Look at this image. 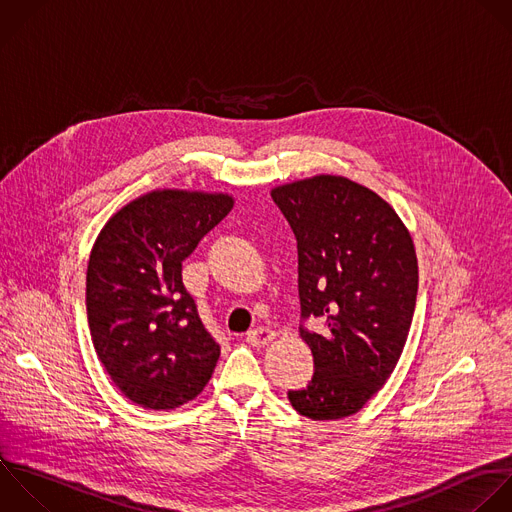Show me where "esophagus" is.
Here are the masks:
<instances>
[{
  "label": "esophagus",
  "mask_w": 512,
  "mask_h": 512,
  "mask_svg": "<svg viewBox=\"0 0 512 512\" xmlns=\"http://www.w3.org/2000/svg\"><path fill=\"white\" fill-rule=\"evenodd\" d=\"M274 336H276V334H274L272 328L258 326V328H254V330H250V332L246 334V342L252 344V346H264V344H268Z\"/></svg>",
  "instance_id": "1"
}]
</instances>
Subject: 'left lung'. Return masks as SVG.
Instances as JSON below:
<instances>
[{
  "label": "left lung",
  "instance_id": "1",
  "mask_svg": "<svg viewBox=\"0 0 512 512\" xmlns=\"http://www.w3.org/2000/svg\"><path fill=\"white\" fill-rule=\"evenodd\" d=\"M272 200L298 242L300 336L314 356L312 380L288 400L312 420L350 416L402 354L418 292L412 238L378 194L340 176L274 188Z\"/></svg>",
  "mask_w": 512,
  "mask_h": 512
}]
</instances>
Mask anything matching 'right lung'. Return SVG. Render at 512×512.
I'll return each instance as SVG.
<instances>
[{"instance_id": "1", "label": "right lung", "mask_w": 512, "mask_h": 512, "mask_svg": "<svg viewBox=\"0 0 512 512\" xmlns=\"http://www.w3.org/2000/svg\"><path fill=\"white\" fill-rule=\"evenodd\" d=\"M226 194L150 192L102 228L88 262L86 308L100 362L150 410L196 398L220 358L182 282V262L232 210Z\"/></svg>"}]
</instances>
